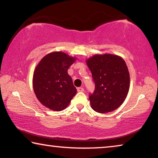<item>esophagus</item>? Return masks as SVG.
Segmentation results:
<instances>
[{
	"mask_svg": "<svg viewBox=\"0 0 158 158\" xmlns=\"http://www.w3.org/2000/svg\"><path fill=\"white\" fill-rule=\"evenodd\" d=\"M77 91L78 92H84V89L82 87H79L77 88Z\"/></svg>",
	"mask_w": 158,
	"mask_h": 158,
	"instance_id": "1",
	"label": "esophagus"
}]
</instances>
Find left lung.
<instances>
[{
	"instance_id": "1",
	"label": "left lung",
	"mask_w": 158,
	"mask_h": 158,
	"mask_svg": "<svg viewBox=\"0 0 158 158\" xmlns=\"http://www.w3.org/2000/svg\"><path fill=\"white\" fill-rule=\"evenodd\" d=\"M95 89L89 96L93 110L108 113L116 110L126 98L130 89V74L125 60L117 55L95 54L88 58Z\"/></svg>"
}]
</instances>
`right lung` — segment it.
<instances>
[{"label":"right lung","mask_w":158,"mask_h":158,"mask_svg":"<svg viewBox=\"0 0 158 158\" xmlns=\"http://www.w3.org/2000/svg\"><path fill=\"white\" fill-rule=\"evenodd\" d=\"M77 58L62 52L48 53L34 70L33 86L36 97L46 107L60 111L69 105L77 93L68 69Z\"/></svg>","instance_id":"1"}]
</instances>
